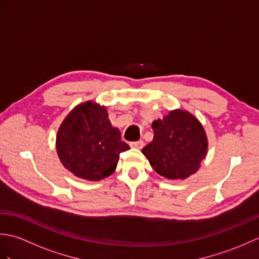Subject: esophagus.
<instances>
[{
  "instance_id": "obj_1",
  "label": "esophagus",
  "mask_w": 259,
  "mask_h": 259,
  "mask_svg": "<svg viewBox=\"0 0 259 259\" xmlns=\"http://www.w3.org/2000/svg\"><path fill=\"white\" fill-rule=\"evenodd\" d=\"M144 141L142 140H138V141H134V142H131L130 144V146L133 147V148H137V149H142V148H144Z\"/></svg>"
}]
</instances>
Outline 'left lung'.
I'll return each instance as SVG.
<instances>
[{
	"label": "left lung",
	"mask_w": 259,
	"mask_h": 259,
	"mask_svg": "<svg viewBox=\"0 0 259 259\" xmlns=\"http://www.w3.org/2000/svg\"><path fill=\"white\" fill-rule=\"evenodd\" d=\"M153 140L142 153L151 167L167 179H185L195 174L206 157L208 141L201 123L191 113L174 110L152 122Z\"/></svg>",
	"instance_id": "1"
}]
</instances>
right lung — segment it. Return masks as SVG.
<instances>
[{
	"instance_id": "right-lung-1",
	"label": "right lung",
	"mask_w": 259,
	"mask_h": 259,
	"mask_svg": "<svg viewBox=\"0 0 259 259\" xmlns=\"http://www.w3.org/2000/svg\"><path fill=\"white\" fill-rule=\"evenodd\" d=\"M128 149L119 129L110 123L106 107L92 101L76 106L57 135L60 161L76 177L90 181L113 174L120 153Z\"/></svg>"
}]
</instances>
